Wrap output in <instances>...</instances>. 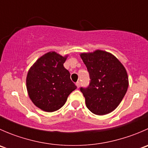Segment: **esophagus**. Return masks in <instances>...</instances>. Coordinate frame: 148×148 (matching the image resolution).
I'll return each instance as SVG.
<instances>
[{
	"label": "esophagus",
	"mask_w": 148,
	"mask_h": 148,
	"mask_svg": "<svg viewBox=\"0 0 148 148\" xmlns=\"http://www.w3.org/2000/svg\"><path fill=\"white\" fill-rule=\"evenodd\" d=\"M76 86H77V88H79V86H80L79 82H77L76 83Z\"/></svg>",
	"instance_id": "1"
}]
</instances>
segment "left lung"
Masks as SVG:
<instances>
[{"mask_svg":"<svg viewBox=\"0 0 148 148\" xmlns=\"http://www.w3.org/2000/svg\"><path fill=\"white\" fill-rule=\"evenodd\" d=\"M80 56L91 79L87 88L80 89L86 107L97 115L112 112L122 102L129 86L126 69L116 56L105 51L84 52Z\"/></svg>","mask_w":148,"mask_h":148,"instance_id":"1","label":"left lung"}]
</instances>
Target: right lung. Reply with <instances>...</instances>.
<instances>
[{
  "mask_svg": "<svg viewBox=\"0 0 148 148\" xmlns=\"http://www.w3.org/2000/svg\"><path fill=\"white\" fill-rule=\"evenodd\" d=\"M69 54L49 51L38 58L28 70L26 89L32 102L47 112L59 110L77 89L64 66Z\"/></svg>",
  "mask_w": 148,
  "mask_h": 148,
  "instance_id": "add662e5",
  "label": "right lung"
}]
</instances>
